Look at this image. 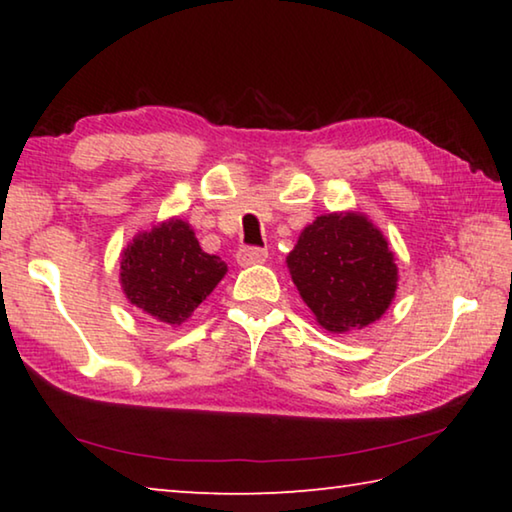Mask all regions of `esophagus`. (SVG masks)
I'll list each match as a JSON object with an SVG mask.
<instances>
[{"mask_svg": "<svg viewBox=\"0 0 512 512\" xmlns=\"http://www.w3.org/2000/svg\"><path fill=\"white\" fill-rule=\"evenodd\" d=\"M268 250L266 248H257V246H241L237 250V264L239 266H253V264H262L266 262Z\"/></svg>", "mask_w": 512, "mask_h": 512, "instance_id": "1", "label": "esophagus"}]
</instances>
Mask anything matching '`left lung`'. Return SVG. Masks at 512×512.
I'll use <instances>...</instances> for the list:
<instances>
[{"mask_svg": "<svg viewBox=\"0 0 512 512\" xmlns=\"http://www.w3.org/2000/svg\"><path fill=\"white\" fill-rule=\"evenodd\" d=\"M287 264L302 300L327 332L375 323L397 289L393 253L361 214L318 216L302 230Z\"/></svg>", "mask_w": 512, "mask_h": 512, "instance_id": "1", "label": "left lung"}]
</instances>
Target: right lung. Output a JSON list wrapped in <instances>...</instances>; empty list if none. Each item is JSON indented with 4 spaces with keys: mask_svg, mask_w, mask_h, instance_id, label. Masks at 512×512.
Returning a JSON list of instances; mask_svg holds the SVG:
<instances>
[{
    "mask_svg": "<svg viewBox=\"0 0 512 512\" xmlns=\"http://www.w3.org/2000/svg\"><path fill=\"white\" fill-rule=\"evenodd\" d=\"M228 271L203 253L189 223L171 219L144 232L121 255V287L144 314L180 325L210 296Z\"/></svg>",
    "mask_w": 512,
    "mask_h": 512,
    "instance_id": "1",
    "label": "right lung"
}]
</instances>
